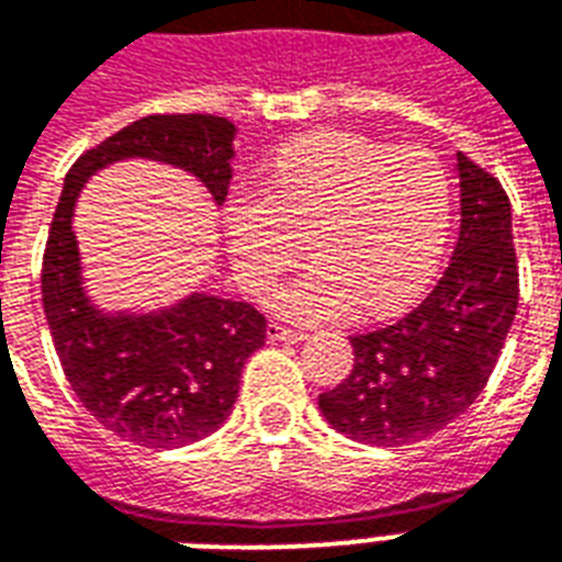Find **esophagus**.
<instances>
[{"mask_svg":"<svg viewBox=\"0 0 562 562\" xmlns=\"http://www.w3.org/2000/svg\"><path fill=\"white\" fill-rule=\"evenodd\" d=\"M268 338H271V341H303L306 333L289 327V324H280V321H271V324H268Z\"/></svg>","mask_w":562,"mask_h":562,"instance_id":"obj_1","label":"esophagus"}]
</instances>
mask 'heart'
I'll return each instance as SVG.
<instances>
[{
	"mask_svg": "<svg viewBox=\"0 0 562 562\" xmlns=\"http://www.w3.org/2000/svg\"><path fill=\"white\" fill-rule=\"evenodd\" d=\"M451 212V177L430 149L312 132L277 149L265 196L229 209L226 238L250 294L271 289L310 238L315 262L273 294V310L324 324L359 303L389 315L418 297L439 265Z\"/></svg>",
	"mask_w": 562,
	"mask_h": 562,
	"instance_id": "obj_1",
	"label": "heart"
}]
</instances>
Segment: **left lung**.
<instances>
[{
    "instance_id": "8db88e82",
    "label": "left lung",
    "mask_w": 562,
    "mask_h": 562,
    "mask_svg": "<svg viewBox=\"0 0 562 562\" xmlns=\"http://www.w3.org/2000/svg\"><path fill=\"white\" fill-rule=\"evenodd\" d=\"M460 241L436 289L395 324L353 336L350 374L318 395L327 424L380 448L422 442L460 418L501 357L519 306L509 196L457 153Z\"/></svg>"
}]
</instances>
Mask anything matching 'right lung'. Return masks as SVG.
Listing matches in <instances>:
<instances>
[{"instance_id":"1","label":"right lung","mask_w":562,"mask_h":562,"mask_svg":"<svg viewBox=\"0 0 562 562\" xmlns=\"http://www.w3.org/2000/svg\"><path fill=\"white\" fill-rule=\"evenodd\" d=\"M233 135V123L214 114H149L81 153L64 179L43 250V312L81 406L126 442L179 448L212 436L233 413L268 321L250 303L214 294L149 315H102L81 291L72 205L91 173L135 156L182 167L224 203Z\"/></svg>"}]
</instances>
